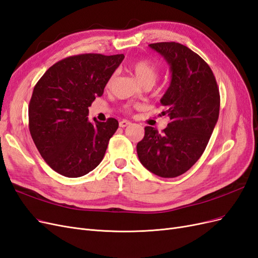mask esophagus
<instances>
[{
    "instance_id": "esophagus-1",
    "label": "esophagus",
    "mask_w": 258,
    "mask_h": 258,
    "mask_svg": "<svg viewBox=\"0 0 258 258\" xmlns=\"http://www.w3.org/2000/svg\"><path fill=\"white\" fill-rule=\"evenodd\" d=\"M129 124H131V122L129 120H126V119L119 121V127H121V128L127 127V126H129Z\"/></svg>"
}]
</instances>
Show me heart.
Returning a JSON list of instances; mask_svg holds the SVG:
<instances>
[{
	"mask_svg": "<svg viewBox=\"0 0 258 258\" xmlns=\"http://www.w3.org/2000/svg\"><path fill=\"white\" fill-rule=\"evenodd\" d=\"M132 72L137 76L138 81L143 86L151 85L153 86L158 79L159 70L153 61L148 59H138L132 62L130 66ZM114 81V75H112L107 81V87H110Z\"/></svg>",
	"mask_w": 258,
	"mask_h": 258,
	"instance_id": "b5f03b06",
	"label": "heart"
}]
</instances>
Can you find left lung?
<instances>
[{
    "label": "left lung",
    "instance_id": "8db88e82",
    "mask_svg": "<svg viewBox=\"0 0 258 258\" xmlns=\"http://www.w3.org/2000/svg\"><path fill=\"white\" fill-rule=\"evenodd\" d=\"M170 66L171 83L160 99L170 122L162 132L147 126L138 157L152 173L176 177L204 154L220 114V91L212 70L199 54L175 42L150 44Z\"/></svg>",
    "mask_w": 258,
    "mask_h": 258
}]
</instances>
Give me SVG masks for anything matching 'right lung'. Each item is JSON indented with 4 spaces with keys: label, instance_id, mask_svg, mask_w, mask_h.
Segmentation results:
<instances>
[{
    "label": "right lung",
    "instance_id": "1",
    "mask_svg": "<svg viewBox=\"0 0 258 258\" xmlns=\"http://www.w3.org/2000/svg\"><path fill=\"white\" fill-rule=\"evenodd\" d=\"M124 56L83 53L50 67L37 82L29 104V129L46 163L61 175L80 177L102 161L118 121L88 119V106Z\"/></svg>",
    "mask_w": 258,
    "mask_h": 258
}]
</instances>
